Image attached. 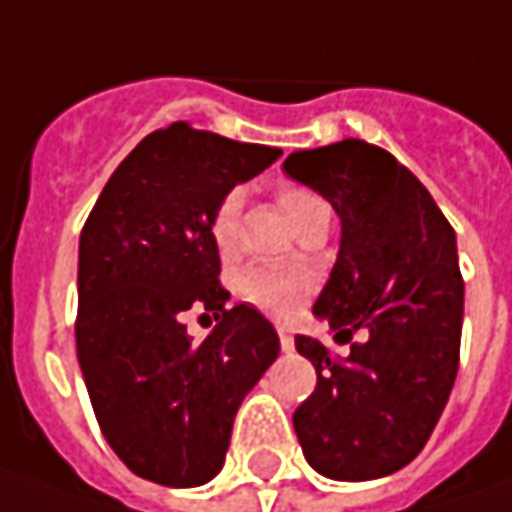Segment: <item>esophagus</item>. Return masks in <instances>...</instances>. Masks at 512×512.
<instances>
[{
  "instance_id": "esophagus-1",
  "label": "esophagus",
  "mask_w": 512,
  "mask_h": 512,
  "mask_svg": "<svg viewBox=\"0 0 512 512\" xmlns=\"http://www.w3.org/2000/svg\"><path fill=\"white\" fill-rule=\"evenodd\" d=\"M279 342H282V350H285V353H290V350H293V336H290V330L279 327Z\"/></svg>"
}]
</instances>
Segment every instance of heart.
<instances>
[{
    "label": "heart",
    "mask_w": 512,
    "mask_h": 512,
    "mask_svg": "<svg viewBox=\"0 0 512 512\" xmlns=\"http://www.w3.org/2000/svg\"><path fill=\"white\" fill-rule=\"evenodd\" d=\"M282 207L290 219H296L307 205L319 202L305 187L287 185L279 190ZM210 242L219 250V256H233L239 247V193H227L219 199V205L210 213ZM236 293L250 302L253 307L265 310L276 319L293 316L299 305L305 302L310 293V273L305 267L282 265V262H256L245 267L236 279Z\"/></svg>",
    "instance_id": "obj_1"
}]
</instances>
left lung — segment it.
<instances>
[{"label":"left lung","instance_id":"left-lung-1","mask_svg":"<svg viewBox=\"0 0 512 512\" xmlns=\"http://www.w3.org/2000/svg\"><path fill=\"white\" fill-rule=\"evenodd\" d=\"M285 173L342 219L339 256L313 316L336 342H350V356L336 362L319 339L296 336L319 382L293 427L316 473L382 479L422 453L456 382L464 316L456 233L427 187L362 139L296 150Z\"/></svg>","mask_w":512,"mask_h":512}]
</instances>
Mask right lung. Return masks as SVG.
<instances>
[{"mask_svg":"<svg viewBox=\"0 0 512 512\" xmlns=\"http://www.w3.org/2000/svg\"><path fill=\"white\" fill-rule=\"evenodd\" d=\"M282 156L173 122L113 170L79 236L76 356L113 453L142 479L199 487L225 464L239 404L279 356L250 305L227 310L210 213ZM187 309L220 319L205 343Z\"/></svg>","mask_w":512,"mask_h":512,"instance_id":"1","label":"right lung"}]
</instances>
